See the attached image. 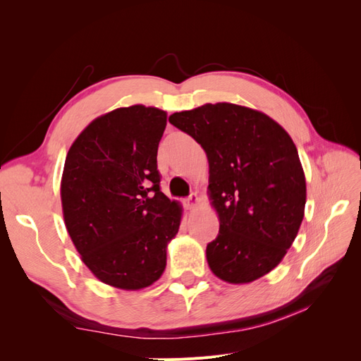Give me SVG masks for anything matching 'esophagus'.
Instances as JSON below:
<instances>
[{
	"mask_svg": "<svg viewBox=\"0 0 361 361\" xmlns=\"http://www.w3.org/2000/svg\"><path fill=\"white\" fill-rule=\"evenodd\" d=\"M197 203H199V197H197V194H191L190 197L185 199V206H187L188 209H192V207L197 206Z\"/></svg>",
	"mask_w": 361,
	"mask_h": 361,
	"instance_id": "esophagus-1",
	"label": "esophagus"
}]
</instances>
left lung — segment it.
<instances>
[{
  "mask_svg": "<svg viewBox=\"0 0 361 361\" xmlns=\"http://www.w3.org/2000/svg\"><path fill=\"white\" fill-rule=\"evenodd\" d=\"M169 122L191 135L209 161V197L220 232L206 247L214 274L241 285L274 269L304 216L305 178L292 138L267 114L206 104Z\"/></svg>",
  "mask_w": 361,
  "mask_h": 361,
  "instance_id": "8db88e82",
  "label": "left lung"
}]
</instances>
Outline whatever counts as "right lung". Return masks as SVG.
<instances>
[{"mask_svg": "<svg viewBox=\"0 0 361 361\" xmlns=\"http://www.w3.org/2000/svg\"><path fill=\"white\" fill-rule=\"evenodd\" d=\"M167 114L133 105L97 117L71 146L61 178L73 245L106 285L137 290L166 269L182 209L161 191L158 145Z\"/></svg>", "mask_w": 361, "mask_h": 361, "instance_id": "add662e5", "label": "right lung"}]
</instances>
